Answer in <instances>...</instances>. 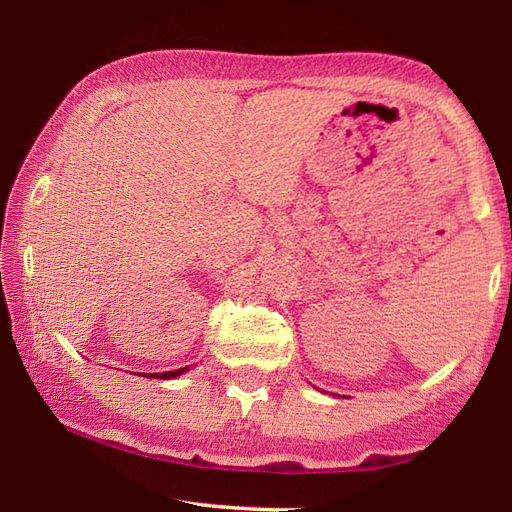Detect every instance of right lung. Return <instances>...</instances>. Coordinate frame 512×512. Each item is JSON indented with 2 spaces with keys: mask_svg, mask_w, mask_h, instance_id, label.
<instances>
[{
  "mask_svg": "<svg viewBox=\"0 0 512 512\" xmlns=\"http://www.w3.org/2000/svg\"><path fill=\"white\" fill-rule=\"evenodd\" d=\"M189 368H178V370H169V372H149V379H173L178 375H183Z\"/></svg>",
  "mask_w": 512,
  "mask_h": 512,
  "instance_id": "add662e5",
  "label": "right lung"
}]
</instances>
